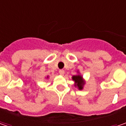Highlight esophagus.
I'll return each mask as SVG.
<instances>
[{"label": "esophagus", "mask_w": 126, "mask_h": 126, "mask_svg": "<svg viewBox=\"0 0 126 126\" xmlns=\"http://www.w3.org/2000/svg\"><path fill=\"white\" fill-rule=\"evenodd\" d=\"M59 73H60V75H64V70H63V69H61V70L59 71Z\"/></svg>", "instance_id": "34e87169"}]
</instances>
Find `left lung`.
<instances>
[{
    "mask_svg": "<svg viewBox=\"0 0 126 126\" xmlns=\"http://www.w3.org/2000/svg\"><path fill=\"white\" fill-rule=\"evenodd\" d=\"M78 72V74H76L75 76H72V80L74 81V85H75V87H77L78 88V89L80 90H83V86H84V85L85 84V81L83 79V76L79 74V71H77Z\"/></svg>",
    "mask_w": 126,
    "mask_h": 126,
    "instance_id": "1",
    "label": "left lung"
}]
</instances>
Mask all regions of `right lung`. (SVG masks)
<instances>
[{
    "mask_svg": "<svg viewBox=\"0 0 126 126\" xmlns=\"http://www.w3.org/2000/svg\"><path fill=\"white\" fill-rule=\"evenodd\" d=\"M49 78V76H47V79H48Z\"/></svg>",
    "mask_w": 126,
    "mask_h": 126,
    "instance_id": "obj_1",
    "label": "right lung"
}]
</instances>
